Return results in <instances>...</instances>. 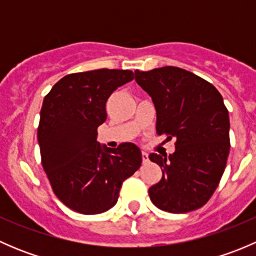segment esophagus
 Segmentation results:
<instances>
[{"instance_id": "34e87169", "label": "esophagus", "mask_w": 256, "mask_h": 256, "mask_svg": "<svg viewBox=\"0 0 256 256\" xmlns=\"http://www.w3.org/2000/svg\"><path fill=\"white\" fill-rule=\"evenodd\" d=\"M148 162V154L146 152H142V164H147Z\"/></svg>"}]
</instances>
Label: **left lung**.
I'll list each match as a JSON object with an SVG mask.
<instances>
[{
    "mask_svg": "<svg viewBox=\"0 0 256 256\" xmlns=\"http://www.w3.org/2000/svg\"><path fill=\"white\" fill-rule=\"evenodd\" d=\"M135 80L156 108L157 135L176 138L172 154H150L162 170L148 194L157 208L187 213L200 208L218 187L226 166L229 114L220 92L190 72L162 66L135 72Z\"/></svg>",
    "mask_w": 256,
    "mask_h": 256,
    "instance_id": "obj_1",
    "label": "left lung"
}]
</instances>
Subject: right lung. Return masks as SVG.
<instances>
[{"instance_id":"1","label":"right lung","mask_w":256,"mask_h":256,"mask_svg":"<svg viewBox=\"0 0 256 256\" xmlns=\"http://www.w3.org/2000/svg\"><path fill=\"white\" fill-rule=\"evenodd\" d=\"M134 73L96 69L68 74L46 95L38 144L54 194L82 214H99L116 204L124 180L142 162L136 144L100 146L98 128L106 120V102Z\"/></svg>"}]
</instances>
